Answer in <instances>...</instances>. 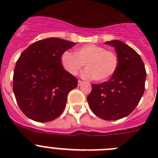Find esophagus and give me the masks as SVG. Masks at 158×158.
<instances>
[{
	"label": "esophagus",
	"mask_w": 158,
	"mask_h": 158,
	"mask_svg": "<svg viewBox=\"0 0 158 158\" xmlns=\"http://www.w3.org/2000/svg\"><path fill=\"white\" fill-rule=\"evenodd\" d=\"M83 83H84V81H81V80H78V85L79 86L81 85Z\"/></svg>",
	"instance_id": "1"
}]
</instances>
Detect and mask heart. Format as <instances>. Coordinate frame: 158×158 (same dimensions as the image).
I'll use <instances>...</instances> for the list:
<instances>
[{"instance_id": "b5f03b06", "label": "heart", "mask_w": 158, "mask_h": 158, "mask_svg": "<svg viewBox=\"0 0 158 158\" xmlns=\"http://www.w3.org/2000/svg\"><path fill=\"white\" fill-rule=\"evenodd\" d=\"M76 54L65 51L62 56L64 69L71 75H77L85 65L84 77L96 81H106L115 74L118 66L116 53L104 47L89 44L76 50Z\"/></svg>"}]
</instances>
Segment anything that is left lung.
<instances>
[{
    "label": "left lung",
    "instance_id": "1",
    "mask_svg": "<svg viewBox=\"0 0 158 158\" xmlns=\"http://www.w3.org/2000/svg\"><path fill=\"white\" fill-rule=\"evenodd\" d=\"M115 47L118 66L109 80L93 84L87 100L92 111L104 120H116L129 115L145 91L146 68L139 54L118 40L106 42Z\"/></svg>",
    "mask_w": 158,
    "mask_h": 158
}]
</instances>
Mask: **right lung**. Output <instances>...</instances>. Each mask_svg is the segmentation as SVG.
I'll list each match as a JSON object with an SVG mask.
<instances>
[{"instance_id": "1", "label": "right lung", "mask_w": 158, "mask_h": 158, "mask_svg": "<svg viewBox=\"0 0 158 158\" xmlns=\"http://www.w3.org/2000/svg\"><path fill=\"white\" fill-rule=\"evenodd\" d=\"M76 43L48 38L32 43L22 52L13 73V93L18 106L36 122H50L65 109L77 79L65 70L62 56Z\"/></svg>"}]
</instances>
